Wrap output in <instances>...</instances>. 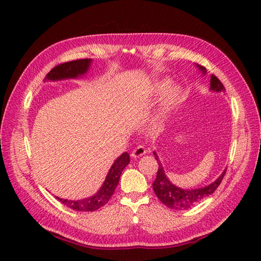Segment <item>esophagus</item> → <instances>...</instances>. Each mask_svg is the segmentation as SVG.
<instances>
[{
    "mask_svg": "<svg viewBox=\"0 0 261 261\" xmlns=\"http://www.w3.org/2000/svg\"><path fill=\"white\" fill-rule=\"evenodd\" d=\"M146 152H147V149L143 147V146H138V147H136L134 150H132V153H131V156L134 157V158H139V157H142L143 154H146Z\"/></svg>",
    "mask_w": 261,
    "mask_h": 261,
    "instance_id": "esophagus-1",
    "label": "esophagus"
}]
</instances>
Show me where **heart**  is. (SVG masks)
Returning <instances> with one entry per match:
<instances>
[{"label": "heart", "instance_id": "b5f03b06", "mask_svg": "<svg viewBox=\"0 0 261 261\" xmlns=\"http://www.w3.org/2000/svg\"><path fill=\"white\" fill-rule=\"evenodd\" d=\"M167 82H157L152 84L150 88L151 95H157L160 92H163L166 87H167ZM165 90V89H164ZM181 99V90L179 86L170 85L164 91L162 97L159 99V107L156 113V116L152 121L154 126L162 125L165 120L168 118L169 114L177 108Z\"/></svg>", "mask_w": 261, "mask_h": 261}]
</instances>
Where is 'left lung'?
<instances>
[{"label": "left lung", "instance_id": "1", "mask_svg": "<svg viewBox=\"0 0 261 261\" xmlns=\"http://www.w3.org/2000/svg\"><path fill=\"white\" fill-rule=\"evenodd\" d=\"M196 67L202 71V75H206V69H205L203 66L196 65ZM210 91L214 93H220L224 92V86L222 83L219 81V79L214 75H211V81H210ZM154 158H156L158 163V171H157V177L156 180L153 181L152 187L153 192L156 194V196L159 198V201L164 203L166 206L173 210H187L191 208L194 205L199 203L202 199L206 198L210 196L211 194L215 192L216 188L221 184V181L223 179V176L225 174L226 168L222 171L218 178H216L213 182L211 184L199 187V188H180L178 186L174 185L173 182L169 180V178L165 174V170L162 163L158 158V154L156 151H153Z\"/></svg>", "mask_w": 261, "mask_h": 261}]
</instances>
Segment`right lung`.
<instances>
[{"label":"right lung","mask_w":261,"mask_h":261,"mask_svg":"<svg viewBox=\"0 0 261 261\" xmlns=\"http://www.w3.org/2000/svg\"><path fill=\"white\" fill-rule=\"evenodd\" d=\"M92 59H80L73 60V62L60 64L53 68L47 74L45 81L47 82H57L64 80H75L81 79L87 74L88 69L91 67ZM130 163V156L127 152H123L115 159V162L111 166L109 173L105 177V180L101 188L94 194V195L82 198V199H64L58 196L57 199L69 208L81 212H93L109 202L111 196L113 195L116 186L119 184L120 176L122 171Z\"/></svg>","instance_id":"right-lung-1"}]
</instances>
